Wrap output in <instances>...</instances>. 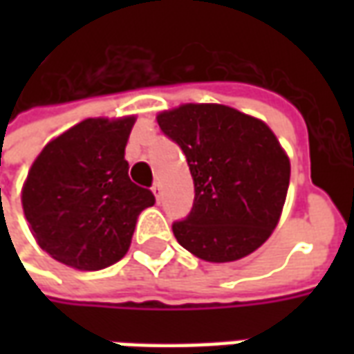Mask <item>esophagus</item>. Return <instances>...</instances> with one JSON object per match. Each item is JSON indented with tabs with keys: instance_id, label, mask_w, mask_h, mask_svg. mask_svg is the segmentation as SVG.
I'll use <instances>...</instances> for the list:
<instances>
[{
	"instance_id": "34e87169",
	"label": "esophagus",
	"mask_w": 354,
	"mask_h": 354,
	"mask_svg": "<svg viewBox=\"0 0 354 354\" xmlns=\"http://www.w3.org/2000/svg\"><path fill=\"white\" fill-rule=\"evenodd\" d=\"M151 193H153V197H155V201H157V203H159V201H161V197H162V192H161V185L159 184H155L153 187H151Z\"/></svg>"
}]
</instances>
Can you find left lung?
Listing matches in <instances>:
<instances>
[{
	"label": "left lung",
	"instance_id": "obj_1",
	"mask_svg": "<svg viewBox=\"0 0 354 354\" xmlns=\"http://www.w3.org/2000/svg\"><path fill=\"white\" fill-rule=\"evenodd\" d=\"M161 131L182 147L195 201L172 225L187 252L227 263L258 250L281 220L290 159L261 119L223 104H182L157 113Z\"/></svg>",
	"mask_w": 354,
	"mask_h": 354
}]
</instances>
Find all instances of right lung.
<instances>
[{
	"label": "right lung",
	"instance_id": "obj_1",
	"mask_svg": "<svg viewBox=\"0 0 354 354\" xmlns=\"http://www.w3.org/2000/svg\"><path fill=\"white\" fill-rule=\"evenodd\" d=\"M136 115L91 117L53 138L22 185V210L35 243L80 271L113 266L129 252L153 193L132 184L124 147Z\"/></svg>",
	"mask_w": 354,
	"mask_h": 354
}]
</instances>
